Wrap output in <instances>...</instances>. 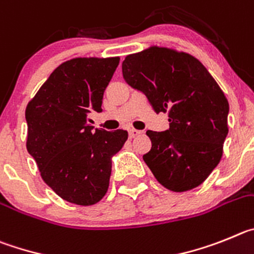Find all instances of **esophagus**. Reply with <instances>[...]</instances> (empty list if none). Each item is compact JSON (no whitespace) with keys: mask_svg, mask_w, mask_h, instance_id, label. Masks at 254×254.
Segmentation results:
<instances>
[{"mask_svg":"<svg viewBox=\"0 0 254 254\" xmlns=\"http://www.w3.org/2000/svg\"><path fill=\"white\" fill-rule=\"evenodd\" d=\"M141 131L140 130H136V129H130L129 130V136L130 138H135V136L140 135Z\"/></svg>","mask_w":254,"mask_h":254,"instance_id":"esophagus-1","label":"esophagus"}]
</instances>
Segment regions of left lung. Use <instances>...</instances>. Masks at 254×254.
I'll return each mask as SVG.
<instances>
[{
    "mask_svg": "<svg viewBox=\"0 0 254 254\" xmlns=\"http://www.w3.org/2000/svg\"><path fill=\"white\" fill-rule=\"evenodd\" d=\"M123 77L168 115L170 129L147 131L152 148L143 159L155 180L173 192L200 186L220 162L229 131L223 90L195 57L158 45L125 57Z\"/></svg>",
    "mask_w": 254,
    "mask_h": 254,
    "instance_id": "8db88e82",
    "label": "left lung"
}]
</instances>
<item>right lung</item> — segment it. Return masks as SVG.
I'll return each mask as SVG.
<instances>
[{"label":"right lung","instance_id":"obj_1","mask_svg":"<svg viewBox=\"0 0 254 254\" xmlns=\"http://www.w3.org/2000/svg\"><path fill=\"white\" fill-rule=\"evenodd\" d=\"M119 62V57L69 59L26 106L27 152L45 184L70 204L91 206L106 195L113 157L127 139L125 130H92L87 123L90 111H102Z\"/></svg>","mask_w":254,"mask_h":254}]
</instances>
